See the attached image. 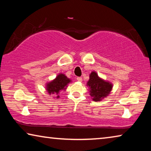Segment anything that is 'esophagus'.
<instances>
[{
  "instance_id": "obj_1",
  "label": "esophagus",
  "mask_w": 151,
  "mask_h": 151,
  "mask_svg": "<svg viewBox=\"0 0 151 151\" xmlns=\"http://www.w3.org/2000/svg\"><path fill=\"white\" fill-rule=\"evenodd\" d=\"M76 80H77L78 82H82V81H83V78H82L81 77H77Z\"/></svg>"
}]
</instances>
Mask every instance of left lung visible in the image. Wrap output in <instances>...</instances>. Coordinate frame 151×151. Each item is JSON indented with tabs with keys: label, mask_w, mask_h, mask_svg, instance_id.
<instances>
[{
	"label": "left lung",
	"mask_w": 151,
	"mask_h": 151,
	"mask_svg": "<svg viewBox=\"0 0 151 151\" xmlns=\"http://www.w3.org/2000/svg\"><path fill=\"white\" fill-rule=\"evenodd\" d=\"M92 100L101 101L111 94L113 85L111 82L100 77L96 71H92L89 75V80L86 83Z\"/></svg>",
	"instance_id": "left-lung-1"
}]
</instances>
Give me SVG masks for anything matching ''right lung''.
Instances as JSON below:
<instances>
[{
    "label": "right lung",
    "instance_id": "1",
    "mask_svg": "<svg viewBox=\"0 0 151 151\" xmlns=\"http://www.w3.org/2000/svg\"><path fill=\"white\" fill-rule=\"evenodd\" d=\"M72 83V80L68 78L65 74L59 73L56 78L45 84V89L49 95H53V98L59 99V94L62 91H65L68 84Z\"/></svg>",
    "mask_w": 151,
    "mask_h": 151
}]
</instances>
